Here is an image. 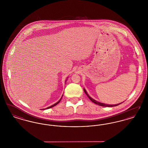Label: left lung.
<instances>
[{
    "label": "left lung",
    "instance_id": "left-lung-1",
    "mask_svg": "<svg viewBox=\"0 0 148 148\" xmlns=\"http://www.w3.org/2000/svg\"><path fill=\"white\" fill-rule=\"evenodd\" d=\"M84 91L85 93L86 94V95L88 96V97L89 98V99L92 101L94 103H95V104H97V105H98V106H105V107H113V106H119L120 105V104H121L122 103H119V104H115V105H109V104H104V103H100V102H99V101H96L95 100H94V99H93L91 98L88 94V93H87V92L85 90V89H84Z\"/></svg>",
    "mask_w": 148,
    "mask_h": 148
}]
</instances>
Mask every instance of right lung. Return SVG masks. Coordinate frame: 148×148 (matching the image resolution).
I'll return each instance as SVG.
<instances>
[{"label":"right lung","mask_w":148,"mask_h":148,"mask_svg":"<svg viewBox=\"0 0 148 148\" xmlns=\"http://www.w3.org/2000/svg\"><path fill=\"white\" fill-rule=\"evenodd\" d=\"M66 81H65V82H66ZM62 97H63V96H62ZM62 98V97L61 98V99H60V100H59L58 102H56V103H55L54 104H53V105H52V106H49V107H48V108H45V109H50V108H52V107H53V106H56V105H57V104H58V103H59L60 101V100H61ZM43 109L44 110L45 109Z\"/></svg>","instance_id":"1"}]
</instances>
